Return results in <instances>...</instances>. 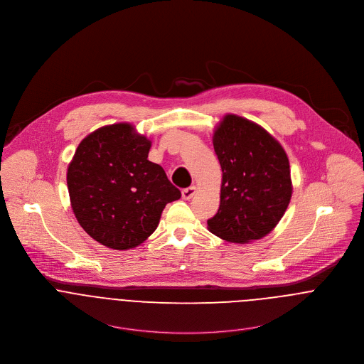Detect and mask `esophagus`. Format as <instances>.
I'll return each mask as SVG.
<instances>
[{"instance_id":"esophagus-1","label":"esophagus","mask_w":364,"mask_h":364,"mask_svg":"<svg viewBox=\"0 0 364 364\" xmlns=\"http://www.w3.org/2000/svg\"><path fill=\"white\" fill-rule=\"evenodd\" d=\"M195 193H196V186H189V188H186V189L182 191V198H183L185 200H189V199L193 198Z\"/></svg>"}]
</instances>
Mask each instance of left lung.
<instances>
[{"label": "left lung", "instance_id": "8db88e82", "mask_svg": "<svg viewBox=\"0 0 364 364\" xmlns=\"http://www.w3.org/2000/svg\"><path fill=\"white\" fill-rule=\"evenodd\" d=\"M223 171L220 208L208 230L235 244L267 235L290 203L293 186L283 147L259 124L225 114L213 134Z\"/></svg>", "mask_w": 364, "mask_h": 364}]
</instances>
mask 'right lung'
<instances>
[{
  "label": "right lung",
  "mask_w": 364,
  "mask_h": 364,
  "mask_svg": "<svg viewBox=\"0 0 364 364\" xmlns=\"http://www.w3.org/2000/svg\"><path fill=\"white\" fill-rule=\"evenodd\" d=\"M151 141L129 123L104 126L77 147L67 169L71 208L95 241L123 251L144 242L181 192L147 159Z\"/></svg>",
  "instance_id": "obj_1"
}]
</instances>
